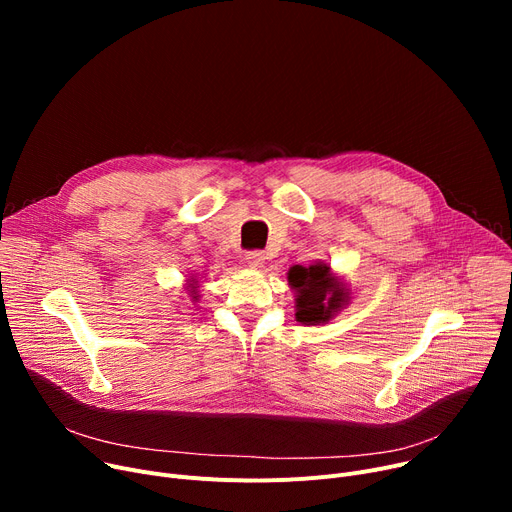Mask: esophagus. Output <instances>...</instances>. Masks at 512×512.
<instances>
[{
    "mask_svg": "<svg viewBox=\"0 0 512 512\" xmlns=\"http://www.w3.org/2000/svg\"><path fill=\"white\" fill-rule=\"evenodd\" d=\"M247 263L251 265V267H255V270H259V267H263V263H265V253L263 251H251V253H247Z\"/></svg>",
    "mask_w": 512,
    "mask_h": 512,
    "instance_id": "obj_1",
    "label": "esophagus"
}]
</instances>
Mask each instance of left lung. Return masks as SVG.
I'll list each match as a JSON object with an SVG mask.
<instances>
[{
    "label": "left lung",
    "mask_w": 512,
    "mask_h": 512,
    "mask_svg": "<svg viewBox=\"0 0 512 512\" xmlns=\"http://www.w3.org/2000/svg\"><path fill=\"white\" fill-rule=\"evenodd\" d=\"M288 284L297 294L294 317L305 326L328 324L351 299L344 282L332 274L330 265L324 261H317L309 267L292 265L288 270Z\"/></svg>",
    "instance_id": "left-lung-1"
}]
</instances>
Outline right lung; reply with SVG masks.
<instances>
[{
	"instance_id": "1",
	"label": "right lung",
	"mask_w": 512,
	"mask_h": 512,
	"mask_svg": "<svg viewBox=\"0 0 512 512\" xmlns=\"http://www.w3.org/2000/svg\"><path fill=\"white\" fill-rule=\"evenodd\" d=\"M191 282H195V280H191ZM191 297L197 301V286L195 284H191Z\"/></svg>"
}]
</instances>
